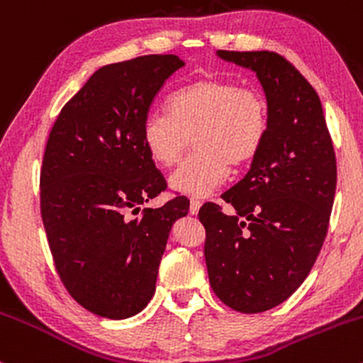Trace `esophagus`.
<instances>
[{
    "instance_id": "obj_1",
    "label": "esophagus",
    "mask_w": 363,
    "mask_h": 363,
    "mask_svg": "<svg viewBox=\"0 0 363 363\" xmlns=\"http://www.w3.org/2000/svg\"><path fill=\"white\" fill-rule=\"evenodd\" d=\"M199 208H201V199H198V198H191V205H189V211H191V215H198Z\"/></svg>"
}]
</instances>
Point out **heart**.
I'll return each mask as SVG.
<instances>
[{"instance_id":"b5f03b06","label":"heart","mask_w":363,"mask_h":363,"mask_svg":"<svg viewBox=\"0 0 363 363\" xmlns=\"http://www.w3.org/2000/svg\"><path fill=\"white\" fill-rule=\"evenodd\" d=\"M269 128L264 95L234 80L203 77L174 91L167 111L145 116L141 138L162 167L177 165L191 138L196 153L170 177L179 193L206 196L222 186L230 164L240 167L257 155Z\"/></svg>"}]
</instances>
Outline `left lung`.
Returning <instances> with one entry per match:
<instances>
[{
  "label": "left lung",
  "instance_id": "left-lung-1",
  "mask_svg": "<svg viewBox=\"0 0 363 363\" xmlns=\"http://www.w3.org/2000/svg\"><path fill=\"white\" fill-rule=\"evenodd\" d=\"M251 68L264 89L269 128L244 179L222 194L234 206L205 203L210 285L230 309H273L311 273L328 234L336 157L323 106L303 74L278 52L218 51Z\"/></svg>",
  "mask_w": 363,
  "mask_h": 363
}]
</instances>
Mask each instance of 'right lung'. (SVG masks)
Here are the masks:
<instances>
[{"label": "right lung", "instance_id": "right-lung-1", "mask_svg": "<svg viewBox=\"0 0 363 363\" xmlns=\"http://www.w3.org/2000/svg\"><path fill=\"white\" fill-rule=\"evenodd\" d=\"M184 62L150 54L97 69L62 107L40 169V215L54 266L86 311L126 319L155 294L162 254L189 201L176 196L145 208L167 189L141 138L164 83Z\"/></svg>", "mask_w": 363, "mask_h": 363}]
</instances>
